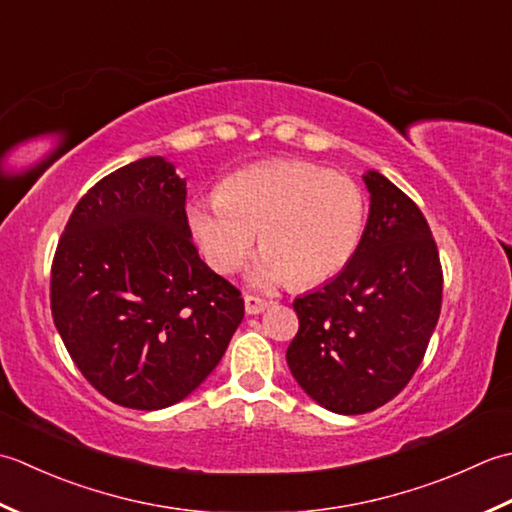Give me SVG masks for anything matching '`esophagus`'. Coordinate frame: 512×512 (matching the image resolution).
Here are the masks:
<instances>
[{"label": "esophagus", "mask_w": 512, "mask_h": 512, "mask_svg": "<svg viewBox=\"0 0 512 512\" xmlns=\"http://www.w3.org/2000/svg\"><path fill=\"white\" fill-rule=\"evenodd\" d=\"M269 307V300L254 296V294H245V311L247 314H260V311H265Z\"/></svg>", "instance_id": "34e87169"}]
</instances>
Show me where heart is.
I'll list each match as a JSON object with an SVG mask.
<instances>
[{
    "instance_id": "1",
    "label": "heart",
    "mask_w": 512,
    "mask_h": 512,
    "mask_svg": "<svg viewBox=\"0 0 512 512\" xmlns=\"http://www.w3.org/2000/svg\"><path fill=\"white\" fill-rule=\"evenodd\" d=\"M192 234L216 271L234 274L245 263L260 227L263 258L256 285L289 280L311 287L351 263L367 227L360 185L307 161H267L229 174L218 194L187 207Z\"/></svg>"
}]
</instances>
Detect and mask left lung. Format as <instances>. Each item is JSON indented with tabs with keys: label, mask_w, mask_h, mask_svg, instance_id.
Returning a JSON list of instances; mask_svg holds the SVG:
<instances>
[{
	"label": "left lung",
	"mask_w": 512,
	"mask_h": 512,
	"mask_svg": "<svg viewBox=\"0 0 512 512\" xmlns=\"http://www.w3.org/2000/svg\"><path fill=\"white\" fill-rule=\"evenodd\" d=\"M362 243L340 274L296 298L298 333L287 364L309 398L342 415L369 413L398 395L429 347L442 309V265L431 227L380 172Z\"/></svg>",
	"instance_id": "8db88e82"
}]
</instances>
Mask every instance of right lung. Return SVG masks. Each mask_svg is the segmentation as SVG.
<instances>
[{"label": "right lung", "mask_w": 512, "mask_h": 512, "mask_svg": "<svg viewBox=\"0 0 512 512\" xmlns=\"http://www.w3.org/2000/svg\"><path fill=\"white\" fill-rule=\"evenodd\" d=\"M185 181L161 156L103 176L72 210L50 269L52 320L72 362L114 404L187 398L245 316L192 243Z\"/></svg>", "instance_id": "obj_1"}]
</instances>
